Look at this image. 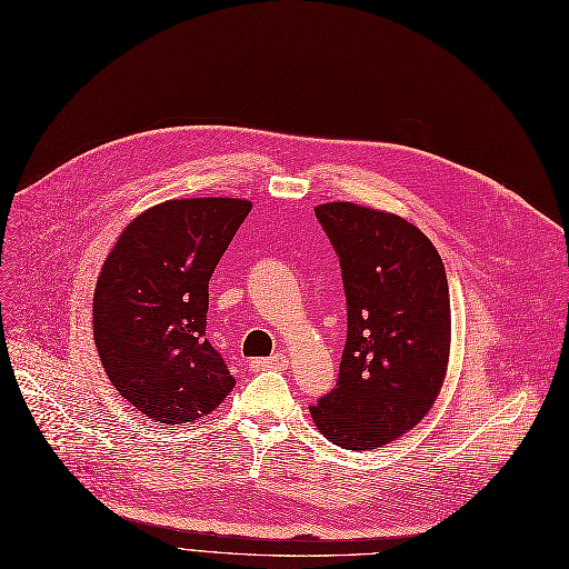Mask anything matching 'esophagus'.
I'll return each instance as SVG.
<instances>
[{
    "instance_id": "1",
    "label": "esophagus",
    "mask_w": 569,
    "mask_h": 569,
    "mask_svg": "<svg viewBox=\"0 0 569 569\" xmlns=\"http://www.w3.org/2000/svg\"><path fill=\"white\" fill-rule=\"evenodd\" d=\"M252 370H284L289 366V357L282 355V351H278V355L268 357V359H254L250 361Z\"/></svg>"
}]
</instances>
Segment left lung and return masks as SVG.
Segmentation results:
<instances>
[{"label":"left lung","instance_id":"8db88e82","mask_svg":"<svg viewBox=\"0 0 569 569\" xmlns=\"http://www.w3.org/2000/svg\"><path fill=\"white\" fill-rule=\"evenodd\" d=\"M315 214L340 261L347 340L336 389L310 412L323 438L368 451L417 426L440 393L451 338L445 263L398 214L349 201Z\"/></svg>","mask_w":569,"mask_h":569}]
</instances>
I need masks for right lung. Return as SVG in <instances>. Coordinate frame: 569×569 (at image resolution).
<instances>
[{
	"mask_svg": "<svg viewBox=\"0 0 569 569\" xmlns=\"http://www.w3.org/2000/svg\"><path fill=\"white\" fill-rule=\"evenodd\" d=\"M242 199H176L133 220L94 289V342L108 380L146 417L182 426L236 387L206 338L208 282L242 220Z\"/></svg>",
	"mask_w": 569,
	"mask_h": 569,
	"instance_id": "1",
	"label": "right lung"
}]
</instances>
